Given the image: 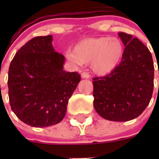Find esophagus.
<instances>
[{
	"label": "esophagus",
	"mask_w": 159,
	"mask_h": 159,
	"mask_svg": "<svg viewBox=\"0 0 159 159\" xmlns=\"http://www.w3.org/2000/svg\"><path fill=\"white\" fill-rule=\"evenodd\" d=\"M81 78H90L89 74H88L87 72H84V71L81 73Z\"/></svg>",
	"instance_id": "34e87169"
}]
</instances>
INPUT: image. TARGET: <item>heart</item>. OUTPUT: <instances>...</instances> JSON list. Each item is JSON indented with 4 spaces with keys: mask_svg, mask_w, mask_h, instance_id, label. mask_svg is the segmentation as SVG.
Returning <instances> with one entry per match:
<instances>
[{
    "mask_svg": "<svg viewBox=\"0 0 159 159\" xmlns=\"http://www.w3.org/2000/svg\"><path fill=\"white\" fill-rule=\"evenodd\" d=\"M124 48L118 38L109 37L81 40L67 52V58L75 65L91 63V69L100 75L109 74L118 65Z\"/></svg>",
    "mask_w": 159,
    "mask_h": 159,
    "instance_id": "b5f03b06",
    "label": "heart"
}]
</instances>
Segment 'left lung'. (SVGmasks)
Listing matches in <instances>:
<instances>
[{
	"label": "left lung",
	"mask_w": 159,
	"mask_h": 159,
	"mask_svg": "<svg viewBox=\"0 0 159 159\" xmlns=\"http://www.w3.org/2000/svg\"><path fill=\"white\" fill-rule=\"evenodd\" d=\"M118 36L125 48L119 65L110 75L94 78V108L105 119L127 121L148 106L154 88V64L146 46L131 34Z\"/></svg>",
	"instance_id": "left-lung-1"
}]
</instances>
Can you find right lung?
I'll list each match as a JSON object with an SVG mask.
<instances>
[{
  "label": "right lung",
  "mask_w": 159,
  "mask_h": 159,
  "mask_svg": "<svg viewBox=\"0 0 159 159\" xmlns=\"http://www.w3.org/2000/svg\"><path fill=\"white\" fill-rule=\"evenodd\" d=\"M52 36L32 38L18 50L8 70V96L16 116L25 124L44 128L62 121L81 81L63 69L65 58L56 52Z\"/></svg>",
  "instance_id": "add662e5"
}]
</instances>
